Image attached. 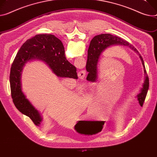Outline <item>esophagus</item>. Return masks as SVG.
<instances>
[{"label": "esophagus", "instance_id": "1", "mask_svg": "<svg viewBox=\"0 0 157 157\" xmlns=\"http://www.w3.org/2000/svg\"><path fill=\"white\" fill-rule=\"evenodd\" d=\"M78 77H79V79H84L85 76H86V71H82V70L80 71H79V72H78Z\"/></svg>", "mask_w": 157, "mask_h": 157}]
</instances>
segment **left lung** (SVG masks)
I'll return each instance as SVG.
<instances>
[{"instance_id": "obj_1", "label": "left lung", "mask_w": 157, "mask_h": 157, "mask_svg": "<svg viewBox=\"0 0 157 157\" xmlns=\"http://www.w3.org/2000/svg\"><path fill=\"white\" fill-rule=\"evenodd\" d=\"M114 45L129 46L131 49L137 52L140 56L142 64L144 66L145 78L143 85V88L141 89V93L137 95V97L140 105L141 106H143L149 87V78L145 69L144 59L136 48H135L132 45L130 44L129 42H128L118 36H113L110 34H103L96 36L91 40L88 49V51H90V54L89 56H88L86 66V71L88 72L87 78L89 81H95L97 79V65L99 59L100 58V55L106 49Z\"/></svg>"}]
</instances>
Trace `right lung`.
Returning <instances> with one entry per match:
<instances>
[{
    "mask_svg": "<svg viewBox=\"0 0 157 157\" xmlns=\"http://www.w3.org/2000/svg\"><path fill=\"white\" fill-rule=\"evenodd\" d=\"M64 52V46L58 37L52 34H37L24 42L12 64L10 85L13 103L37 126L40 125L42 118L22 91V67L30 60L39 59L46 62L58 77L78 79L76 68L66 59Z\"/></svg>",
    "mask_w": 157,
    "mask_h": 157,
    "instance_id": "1",
    "label": "right lung"
}]
</instances>
